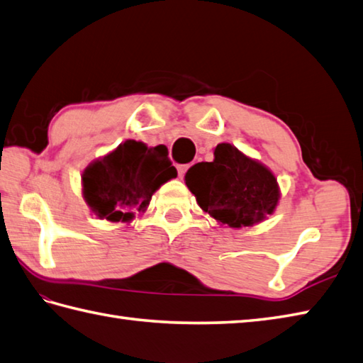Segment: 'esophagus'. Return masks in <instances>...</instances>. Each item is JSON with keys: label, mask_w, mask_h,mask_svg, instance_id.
Instances as JSON below:
<instances>
[{"label": "esophagus", "mask_w": 363, "mask_h": 363, "mask_svg": "<svg viewBox=\"0 0 363 363\" xmlns=\"http://www.w3.org/2000/svg\"><path fill=\"white\" fill-rule=\"evenodd\" d=\"M189 167H190V165H177V173H179V177H182L184 174H186Z\"/></svg>", "instance_id": "1"}]
</instances>
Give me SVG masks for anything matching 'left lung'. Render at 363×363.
<instances>
[{"mask_svg": "<svg viewBox=\"0 0 363 363\" xmlns=\"http://www.w3.org/2000/svg\"><path fill=\"white\" fill-rule=\"evenodd\" d=\"M184 181L204 213L233 229L265 221L281 199L272 169L226 142L215 146L212 162L190 167Z\"/></svg>", "mask_w": 363, "mask_h": 363, "instance_id": "8db88e82", "label": "left lung"}]
</instances>
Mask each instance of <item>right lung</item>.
Here are the masks:
<instances>
[{"label": "right lung", "mask_w": 363, "mask_h": 363, "mask_svg": "<svg viewBox=\"0 0 363 363\" xmlns=\"http://www.w3.org/2000/svg\"><path fill=\"white\" fill-rule=\"evenodd\" d=\"M177 176L167 146L126 140L82 172V196L99 220L130 223L145 212L152 194Z\"/></svg>", "instance_id": "obj_1"}]
</instances>
